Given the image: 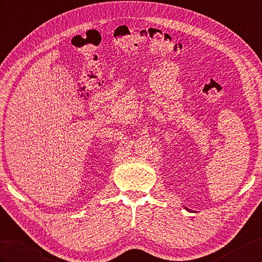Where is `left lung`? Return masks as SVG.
<instances>
[{"instance_id": "8db88e82", "label": "left lung", "mask_w": 262, "mask_h": 262, "mask_svg": "<svg viewBox=\"0 0 262 262\" xmlns=\"http://www.w3.org/2000/svg\"><path fill=\"white\" fill-rule=\"evenodd\" d=\"M185 209H186V208H185Z\"/></svg>"}]
</instances>
